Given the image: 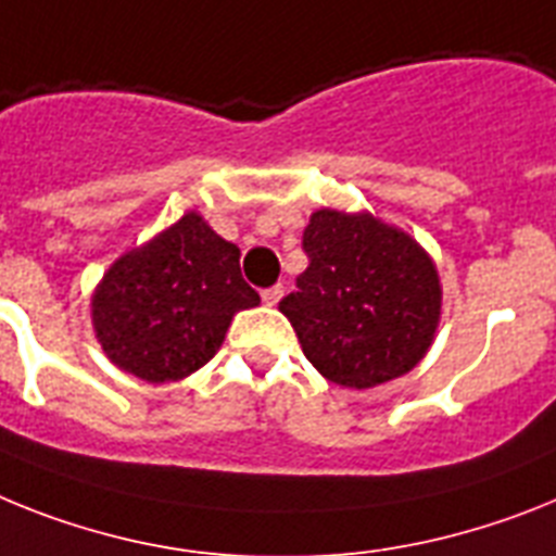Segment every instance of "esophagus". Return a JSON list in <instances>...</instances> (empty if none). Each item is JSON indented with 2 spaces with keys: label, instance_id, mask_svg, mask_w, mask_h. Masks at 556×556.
I'll return each mask as SVG.
<instances>
[{
  "label": "esophagus",
  "instance_id": "obj_1",
  "mask_svg": "<svg viewBox=\"0 0 556 556\" xmlns=\"http://www.w3.org/2000/svg\"><path fill=\"white\" fill-rule=\"evenodd\" d=\"M282 296H286V288H282V286L265 288V291H263V302H265V305H277V302L282 300Z\"/></svg>",
  "mask_w": 556,
  "mask_h": 556
}]
</instances>
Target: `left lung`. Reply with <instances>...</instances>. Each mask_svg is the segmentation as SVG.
Wrapping results in <instances>:
<instances>
[{
	"mask_svg": "<svg viewBox=\"0 0 556 556\" xmlns=\"http://www.w3.org/2000/svg\"><path fill=\"white\" fill-rule=\"evenodd\" d=\"M302 245L311 265L279 311L307 362L353 390L413 370L435 342L444 307L435 260L421 242L370 212L316 208Z\"/></svg>",
	"mask_w": 556,
	"mask_h": 556,
	"instance_id": "1",
	"label": "left lung"
}]
</instances>
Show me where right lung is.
<instances>
[{
  "label": "right lung",
  "instance_id": "1",
  "mask_svg": "<svg viewBox=\"0 0 556 556\" xmlns=\"http://www.w3.org/2000/svg\"><path fill=\"white\" fill-rule=\"evenodd\" d=\"M260 305L240 249L198 212L121 254L90 296L104 356L149 384L180 381L220 350L240 311Z\"/></svg>",
  "mask_w": 556,
  "mask_h": 556
}]
</instances>
